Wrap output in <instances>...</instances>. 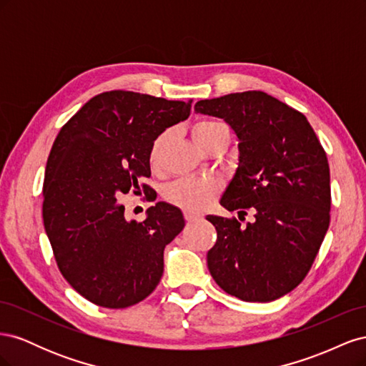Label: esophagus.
<instances>
[{"label": "esophagus", "instance_id": "esophagus-1", "mask_svg": "<svg viewBox=\"0 0 366 366\" xmlns=\"http://www.w3.org/2000/svg\"><path fill=\"white\" fill-rule=\"evenodd\" d=\"M184 219L187 221V223H192V221L200 219V215H197L194 212H189V210H184Z\"/></svg>", "mask_w": 366, "mask_h": 366}]
</instances>
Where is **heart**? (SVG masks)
Wrapping results in <instances>:
<instances>
[{
	"mask_svg": "<svg viewBox=\"0 0 366 366\" xmlns=\"http://www.w3.org/2000/svg\"><path fill=\"white\" fill-rule=\"evenodd\" d=\"M227 127L221 120L206 119L197 122L192 128V137L197 142V145L204 149L210 142H212L217 134L221 131H226ZM229 131V129H227ZM168 139V134L163 132L156 140L152 142L149 148V166L152 171H157L160 166L162 151ZM221 191V182L214 177H204V179H198V177H186L174 182L166 187L164 197L166 200L172 203L174 206H179L189 212H202L210 203H212L217 195Z\"/></svg>",
	"mask_w": 366,
	"mask_h": 366,
	"instance_id": "1",
	"label": "heart"
}]
</instances>
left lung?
Instances as JSON below:
<instances>
[{"label":"left lung","instance_id":"8db88e82","mask_svg":"<svg viewBox=\"0 0 366 366\" xmlns=\"http://www.w3.org/2000/svg\"><path fill=\"white\" fill-rule=\"evenodd\" d=\"M224 119L239 140L238 169L221 198L254 223L207 215L217 229L207 267L226 293L247 302L274 301L302 282L330 226L327 154L307 117L262 92L195 104Z\"/></svg>","mask_w":366,"mask_h":366}]
</instances>
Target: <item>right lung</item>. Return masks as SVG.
I'll list each match as a JSON object with an SVG mask.
<instances>
[{"mask_svg": "<svg viewBox=\"0 0 366 366\" xmlns=\"http://www.w3.org/2000/svg\"><path fill=\"white\" fill-rule=\"evenodd\" d=\"M191 114V102L114 90L90 99L54 140L44 177L42 218L58 269L73 289L105 308L149 296L163 250L180 234V209L159 202L143 223L125 219L117 198L154 189L149 148ZM156 200V198H152Z\"/></svg>", "mask_w": 366, "mask_h": 366, "instance_id": "add662e5", "label": "right lung"}]
</instances>
